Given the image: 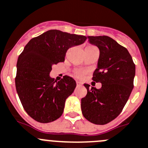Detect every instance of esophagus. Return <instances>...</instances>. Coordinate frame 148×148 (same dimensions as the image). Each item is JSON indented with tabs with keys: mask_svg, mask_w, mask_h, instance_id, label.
Segmentation results:
<instances>
[{
	"mask_svg": "<svg viewBox=\"0 0 148 148\" xmlns=\"http://www.w3.org/2000/svg\"><path fill=\"white\" fill-rule=\"evenodd\" d=\"M76 85L77 86H82V83H81V82H79V81H76Z\"/></svg>",
	"mask_w": 148,
	"mask_h": 148,
	"instance_id": "34e87169",
	"label": "esophagus"
}]
</instances>
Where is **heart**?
<instances>
[{
  "mask_svg": "<svg viewBox=\"0 0 148 148\" xmlns=\"http://www.w3.org/2000/svg\"><path fill=\"white\" fill-rule=\"evenodd\" d=\"M89 47H92V46H88ZM86 74V72L83 71V70H77L75 72V75L78 78H82V77L84 76V75Z\"/></svg>",
  "mask_w": 148,
  "mask_h": 148,
  "instance_id": "1",
  "label": "heart"
}]
</instances>
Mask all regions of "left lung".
<instances>
[{"label": "left lung", "mask_w": 148, "mask_h": 148, "mask_svg": "<svg viewBox=\"0 0 148 148\" xmlns=\"http://www.w3.org/2000/svg\"><path fill=\"white\" fill-rule=\"evenodd\" d=\"M100 50L97 67L92 80L102 84L101 89L84 84L87 94L81 99L84 116L96 125L114 120L123 111L134 88L135 64L128 50L107 36H87Z\"/></svg>", "instance_id": "left-lung-1"}]
</instances>
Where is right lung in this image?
Masks as SVG:
<instances>
[{
    "mask_svg": "<svg viewBox=\"0 0 148 148\" xmlns=\"http://www.w3.org/2000/svg\"><path fill=\"white\" fill-rule=\"evenodd\" d=\"M86 40L82 35L49 30L25 46L17 59L15 86L24 109L34 120L47 123L62 116L65 101L76 83L67 75L54 81L50 77L52 65L64 62L70 47Z\"/></svg>",
    "mask_w": 148,
    "mask_h": 148,
    "instance_id": "1",
    "label": "right lung"
}]
</instances>
